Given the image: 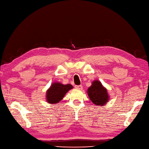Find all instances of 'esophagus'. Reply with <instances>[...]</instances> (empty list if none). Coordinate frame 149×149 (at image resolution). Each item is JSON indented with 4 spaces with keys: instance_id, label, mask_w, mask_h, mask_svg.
<instances>
[{
    "instance_id": "1",
    "label": "esophagus",
    "mask_w": 149,
    "mask_h": 149,
    "mask_svg": "<svg viewBox=\"0 0 149 149\" xmlns=\"http://www.w3.org/2000/svg\"><path fill=\"white\" fill-rule=\"evenodd\" d=\"M75 88H77V89H82L83 88V86L82 85H75Z\"/></svg>"
}]
</instances>
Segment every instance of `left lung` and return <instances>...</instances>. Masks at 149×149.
Listing matches in <instances>:
<instances>
[{"label":"left lung","mask_w":149,"mask_h":149,"mask_svg":"<svg viewBox=\"0 0 149 149\" xmlns=\"http://www.w3.org/2000/svg\"><path fill=\"white\" fill-rule=\"evenodd\" d=\"M88 94L91 101L97 106L105 104L109 98L106 89L98 81H94L93 83L91 86L88 89Z\"/></svg>","instance_id":"8db88e82"}]
</instances>
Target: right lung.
<instances>
[{"label":"right lung","instance_id":"right-lung-1","mask_svg":"<svg viewBox=\"0 0 149 149\" xmlns=\"http://www.w3.org/2000/svg\"><path fill=\"white\" fill-rule=\"evenodd\" d=\"M73 88L71 84H62L60 83H53L47 92L48 102L55 104L60 102L63 98L65 94Z\"/></svg>","mask_w":149,"mask_h":149}]
</instances>
